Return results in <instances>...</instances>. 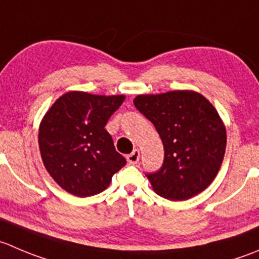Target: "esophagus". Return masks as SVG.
Segmentation results:
<instances>
[{"label":"esophagus","mask_w":259,"mask_h":259,"mask_svg":"<svg viewBox=\"0 0 259 259\" xmlns=\"http://www.w3.org/2000/svg\"><path fill=\"white\" fill-rule=\"evenodd\" d=\"M139 158H140V152L139 149H134L129 155H127V162L130 164H137L139 162Z\"/></svg>","instance_id":"esophagus-1"}]
</instances>
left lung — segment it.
<instances>
[{"instance_id":"left-lung-1","label":"left lung","mask_w":259,"mask_h":259,"mask_svg":"<svg viewBox=\"0 0 259 259\" xmlns=\"http://www.w3.org/2000/svg\"><path fill=\"white\" fill-rule=\"evenodd\" d=\"M134 105L154 125L164 147L162 167L145 175L153 190L172 201L202 192L217 177L227 147L215 107L193 91L139 95Z\"/></svg>"}]
</instances>
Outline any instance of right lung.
<instances>
[{"label": "right lung", "instance_id": "add662e5", "mask_svg": "<svg viewBox=\"0 0 259 259\" xmlns=\"http://www.w3.org/2000/svg\"><path fill=\"white\" fill-rule=\"evenodd\" d=\"M124 95L99 96L72 91L60 96L42 117L39 148L53 180L74 196H94L109 187L126 160L105 129Z\"/></svg>", "mask_w": 259, "mask_h": 259}]
</instances>
